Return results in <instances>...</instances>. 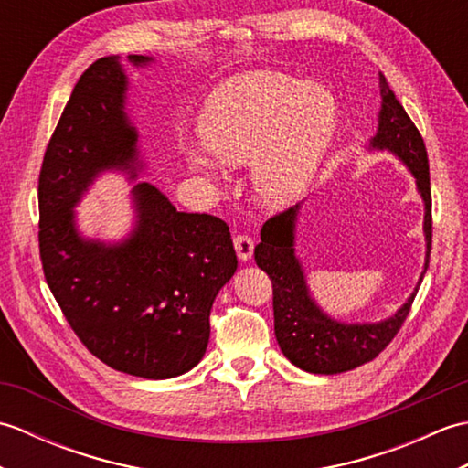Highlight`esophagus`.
Instances as JSON below:
<instances>
[{
    "label": "esophagus",
    "instance_id": "34e87169",
    "mask_svg": "<svg viewBox=\"0 0 468 468\" xmlns=\"http://www.w3.org/2000/svg\"><path fill=\"white\" fill-rule=\"evenodd\" d=\"M233 247H235V251H237V257H239L241 261L251 260L255 243H253V239H251L250 235H245V233L235 235V237H233Z\"/></svg>",
    "mask_w": 468,
    "mask_h": 468
}]
</instances>
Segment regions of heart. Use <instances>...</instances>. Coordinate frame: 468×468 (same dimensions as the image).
<instances>
[{
    "label": "heart",
    "mask_w": 468,
    "mask_h": 468,
    "mask_svg": "<svg viewBox=\"0 0 468 468\" xmlns=\"http://www.w3.org/2000/svg\"><path fill=\"white\" fill-rule=\"evenodd\" d=\"M337 106L330 90L280 72L231 78L208 96L198 133L225 165L251 161L255 191L267 205L285 207L302 197L332 144ZM193 168L217 175L201 148L186 146Z\"/></svg>",
    "instance_id": "obj_1"
}]
</instances>
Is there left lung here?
Masks as SVG:
<instances>
[{
  "mask_svg": "<svg viewBox=\"0 0 468 468\" xmlns=\"http://www.w3.org/2000/svg\"><path fill=\"white\" fill-rule=\"evenodd\" d=\"M382 108L378 116V133L370 141L374 148L390 151L410 168L416 186L424 198V235L426 273L432 247V197L429 154L419 128L406 114L399 98L380 78ZM297 205L273 215L261 229V243L255 247V261L270 275L273 285V317L275 337L287 360L312 374H340L354 370L386 350L396 334L400 332L410 314L412 302L420 285L390 320L380 324H340L327 317L307 293L305 277L293 253V227Z\"/></svg>",
  "mask_w": 468,
  "mask_h": 468,
  "instance_id": "1",
  "label": "left lung"
}]
</instances>
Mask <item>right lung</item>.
Wrapping results in <instances>:
<instances>
[{"mask_svg": "<svg viewBox=\"0 0 468 468\" xmlns=\"http://www.w3.org/2000/svg\"><path fill=\"white\" fill-rule=\"evenodd\" d=\"M126 84L118 58L108 56L74 86L39 171V260L88 352L118 372L163 380L201 362L215 295L235 273L237 255L225 221L176 211L148 183L133 191L138 223L124 243L84 241L76 233L72 208L98 173L122 168L136 176Z\"/></svg>", "mask_w": 468, "mask_h": 468, "instance_id": "add662e5", "label": "right lung"}]
</instances>
